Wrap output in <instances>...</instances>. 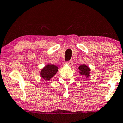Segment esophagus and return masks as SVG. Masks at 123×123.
Here are the masks:
<instances>
[{"instance_id":"34e87169","label":"esophagus","mask_w":123,"mask_h":123,"mask_svg":"<svg viewBox=\"0 0 123 123\" xmlns=\"http://www.w3.org/2000/svg\"><path fill=\"white\" fill-rule=\"evenodd\" d=\"M73 61H72V60H70V61H69L66 62V64L69 65H70V66L72 65H73Z\"/></svg>"}]
</instances>
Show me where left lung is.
Returning <instances> with one entry per match:
<instances>
[{"mask_svg": "<svg viewBox=\"0 0 123 123\" xmlns=\"http://www.w3.org/2000/svg\"><path fill=\"white\" fill-rule=\"evenodd\" d=\"M78 70L81 75L85 76L86 78L89 77L91 69L86 65H81L78 67Z\"/></svg>", "mask_w": 123, "mask_h": 123, "instance_id": "obj_1", "label": "left lung"}]
</instances>
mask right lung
<instances>
[{"label": "right lung", "mask_w": 123, "mask_h": 123, "mask_svg": "<svg viewBox=\"0 0 123 123\" xmlns=\"http://www.w3.org/2000/svg\"><path fill=\"white\" fill-rule=\"evenodd\" d=\"M58 68L57 66L51 64H47L41 70L40 75L43 79L50 80L57 73Z\"/></svg>", "instance_id": "1"}]
</instances>
